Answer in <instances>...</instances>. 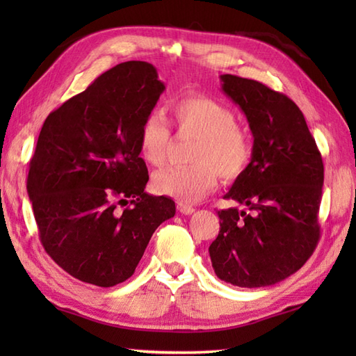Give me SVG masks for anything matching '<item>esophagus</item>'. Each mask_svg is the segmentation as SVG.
Returning <instances> with one entry per match:
<instances>
[{
	"instance_id": "34e87169",
	"label": "esophagus",
	"mask_w": 356,
	"mask_h": 356,
	"mask_svg": "<svg viewBox=\"0 0 356 356\" xmlns=\"http://www.w3.org/2000/svg\"><path fill=\"white\" fill-rule=\"evenodd\" d=\"M177 209L180 211V213L182 214H185V216H188V214H193L194 213V207H191V205H188V203H184V202H179L177 203Z\"/></svg>"
}]
</instances>
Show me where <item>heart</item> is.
I'll use <instances>...</instances> for the list:
<instances>
[{"label":"heart","mask_w":356,"mask_h":356,"mask_svg":"<svg viewBox=\"0 0 356 356\" xmlns=\"http://www.w3.org/2000/svg\"><path fill=\"white\" fill-rule=\"evenodd\" d=\"M172 116L182 131L199 136L184 166H166L153 176V190L180 202H199L214 190L218 174L236 179L246 170L252 156L248 133L237 125L234 111L205 95L182 96L171 105ZM171 142V130L159 110L143 118L139 130V153L151 166H161Z\"/></svg>","instance_id":"obj_1"}]
</instances>
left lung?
<instances>
[{"label": "left lung", "mask_w": 356, "mask_h": 356, "mask_svg": "<svg viewBox=\"0 0 356 356\" xmlns=\"http://www.w3.org/2000/svg\"><path fill=\"white\" fill-rule=\"evenodd\" d=\"M222 88L246 115L252 159L225 199L248 208L218 211L209 246L216 275L238 287H263L292 275L320 240L324 165L303 113L259 81L222 74Z\"/></svg>", "instance_id": "1"}]
</instances>
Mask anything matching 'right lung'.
Segmentation results:
<instances>
[{"instance_id": "right-lung-1", "label": "right lung", "mask_w": 356, "mask_h": 356, "mask_svg": "<svg viewBox=\"0 0 356 356\" xmlns=\"http://www.w3.org/2000/svg\"><path fill=\"white\" fill-rule=\"evenodd\" d=\"M163 90L151 64H118L41 128L27 193L45 252L81 282H125L157 226L176 214L171 199L143 191L148 170L139 157L142 120Z\"/></svg>"}]
</instances>
